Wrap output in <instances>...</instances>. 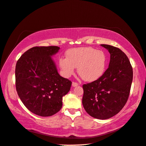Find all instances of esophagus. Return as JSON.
<instances>
[{
	"label": "esophagus",
	"instance_id": "obj_1",
	"mask_svg": "<svg viewBox=\"0 0 146 146\" xmlns=\"http://www.w3.org/2000/svg\"><path fill=\"white\" fill-rule=\"evenodd\" d=\"M72 86L73 87H75V86H78V83H76V82H73L72 83Z\"/></svg>",
	"mask_w": 146,
	"mask_h": 146
}]
</instances>
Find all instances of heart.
Returning a JSON list of instances; mask_svg holds the SVG:
<instances>
[{
    "instance_id": "1",
    "label": "heart",
    "mask_w": 146,
    "mask_h": 146,
    "mask_svg": "<svg viewBox=\"0 0 146 146\" xmlns=\"http://www.w3.org/2000/svg\"><path fill=\"white\" fill-rule=\"evenodd\" d=\"M59 65L65 77H70L78 67V73L83 80L92 82L101 77L106 70L107 57L102 50L86 47L70 49L66 58L59 59Z\"/></svg>"
}]
</instances>
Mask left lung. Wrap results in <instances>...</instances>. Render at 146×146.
<instances>
[{
	"label": "left lung",
	"mask_w": 146,
	"mask_h": 146,
	"mask_svg": "<svg viewBox=\"0 0 146 146\" xmlns=\"http://www.w3.org/2000/svg\"><path fill=\"white\" fill-rule=\"evenodd\" d=\"M110 54L109 66L98 80L83 85V107L91 117L109 119L117 114L128 99L133 81V68L119 48L101 44Z\"/></svg>",
	"instance_id": "8db88e82"
}]
</instances>
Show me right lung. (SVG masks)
Here are the masks:
<instances>
[{"mask_svg": "<svg viewBox=\"0 0 146 146\" xmlns=\"http://www.w3.org/2000/svg\"><path fill=\"white\" fill-rule=\"evenodd\" d=\"M57 46H36L18 60L15 67L17 92L32 113L49 117L60 110L62 98L70 91L72 81L58 73L51 56Z\"/></svg>", "mask_w": 146, "mask_h": 146, "instance_id": "obj_1", "label": "right lung"}]
</instances>
